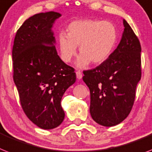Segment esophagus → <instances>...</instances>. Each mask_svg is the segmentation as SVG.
Masks as SVG:
<instances>
[{
	"label": "esophagus",
	"instance_id": "esophagus-1",
	"mask_svg": "<svg viewBox=\"0 0 152 152\" xmlns=\"http://www.w3.org/2000/svg\"><path fill=\"white\" fill-rule=\"evenodd\" d=\"M76 76H77V79H81L82 77V74L80 71H76Z\"/></svg>",
	"mask_w": 152,
	"mask_h": 152
}]
</instances>
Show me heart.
<instances>
[{"mask_svg":"<svg viewBox=\"0 0 152 152\" xmlns=\"http://www.w3.org/2000/svg\"><path fill=\"white\" fill-rule=\"evenodd\" d=\"M118 38L116 26L102 20L82 19L72 22L67 27V34L61 32L57 44L61 58L69 63L77 54L76 64L83 68L89 64H99L106 61L113 51Z\"/></svg>","mask_w":152,"mask_h":152,"instance_id":"1","label":"heart"}]
</instances>
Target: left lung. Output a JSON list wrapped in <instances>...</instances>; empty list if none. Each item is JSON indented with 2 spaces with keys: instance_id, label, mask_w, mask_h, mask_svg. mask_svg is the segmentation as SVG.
Instances as JSON below:
<instances>
[{
  "instance_id": "left-lung-1",
  "label": "left lung",
  "mask_w": 152,
  "mask_h": 152,
  "mask_svg": "<svg viewBox=\"0 0 152 152\" xmlns=\"http://www.w3.org/2000/svg\"><path fill=\"white\" fill-rule=\"evenodd\" d=\"M118 46L96 68L84 71L83 81L90 90V113L97 124L113 126L131 111L136 87L141 77V47L126 20Z\"/></svg>"
}]
</instances>
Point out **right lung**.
Instances as JSON below:
<instances>
[{
	"instance_id": "1",
	"label": "right lung",
	"mask_w": 152,
	"mask_h": 152,
	"mask_svg": "<svg viewBox=\"0 0 152 152\" xmlns=\"http://www.w3.org/2000/svg\"><path fill=\"white\" fill-rule=\"evenodd\" d=\"M61 15H34L18 29L12 49L13 78L22 110L37 126L50 130L64 119L61 102L76 81L75 69L57 54L52 31Z\"/></svg>"
}]
</instances>
